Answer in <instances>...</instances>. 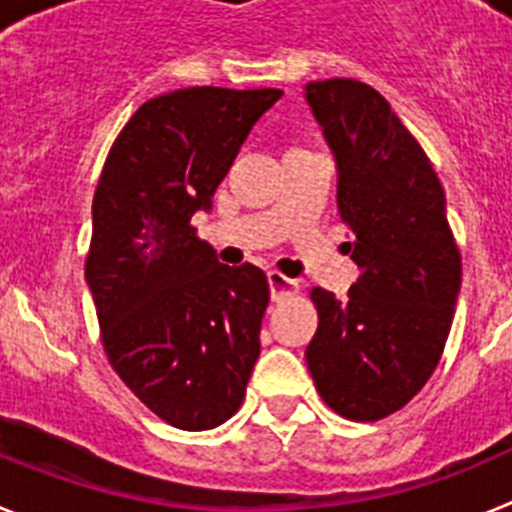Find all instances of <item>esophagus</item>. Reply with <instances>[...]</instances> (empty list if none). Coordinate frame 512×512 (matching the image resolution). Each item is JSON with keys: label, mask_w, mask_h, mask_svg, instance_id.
Listing matches in <instances>:
<instances>
[{"label": "esophagus", "mask_w": 512, "mask_h": 512, "mask_svg": "<svg viewBox=\"0 0 512 512\" xmlns=\"http://www.w3.org/2000/svg\"><path fill=\"white\" fill-rule=\"evenodd\" d=\"M269 287H271V300H287V297H295L300 292V284L295 279L284 277L282 271H269Z\"/></svg>", "instance_id": "34e87169"}]
</instances>
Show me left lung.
Instances as JSON below:
<instances>
[{
    "mask_svg": "<svg viewBox=\"0 0 512 512\" xmlns=\"http://www.w3.org/2000/svg\"><path fill=\"white\" fill-rule=\"evenodd\" d=\"M338 161V212L359 277L336 300L310 289L318 330L307 369L330 410L382 420L436 372L454 323L461 251L441 179L390 102L356 79L307 84Z\"/></svg>",
    "mask_w": 512,
    "mask_h": 512,
    "instance_id": "1",
    "label": "left lung"
}]
</instances>
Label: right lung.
Returning a JSON list of instances; mask_svg holds the SVG:
<instances>
[{"label":"right lung","mask_w":512,"mask_h":512,"mask_svg":"<svg viewBox=\"0 0 512 512\" xmlns=\"http://www.w3.org/2000/svg\"><path fill=\"white\" fill-rule=\"evenodd\" d=\"M282 89L187 87L140 104L92 202L87 284L117 377L153 415L207 431L238 413L259 359L266 274L217 264L192 215L210 207Z\"/></svg>","instance_id":"add662e5"}]
</instances>
